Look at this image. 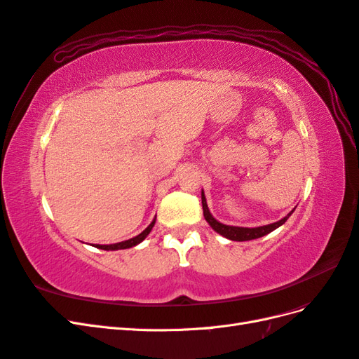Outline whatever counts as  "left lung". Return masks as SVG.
Instances as JSON below:
<instances>
[{"instance_id":"8db88e82","label":"left lung","mask_w":359,"mask_h":359,"mask_svg":"<svg viewBox=\"0 0 359 359\" xmlns=\"http://www.w3.org/2000/svg\"><path fill=\"white\" fill-rule=\"evenodd\" d=\"M202 208H203V217L205 220L208 222V224L212 227V229L217 232L223 235L224 238H227V240H232V241H250V240H256V238H260V236H265L268 235L269 232L276 231L277 227H280L281 224H285L286 220L290 217V214L293 211H290L286 217H283V219L276 222V223H271V224H266V226H259V227H240V226H227V224H223L220 222H217L212 214L208 210V205H206V199H205V194H203V190H202Z\"/></svg>"}]
</instances>
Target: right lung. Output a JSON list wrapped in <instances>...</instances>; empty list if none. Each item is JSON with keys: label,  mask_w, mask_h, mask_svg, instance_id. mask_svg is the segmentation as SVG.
Returning a JSON list of instances; mask_svg holds the SVG:
<instances>
[{"label": "right lung", "mask_w": 359, "mask_h": 359, "mask_svg": "<svg viewBox=\"0 0 359 359\" xmlns=\"http://www.w3.org/2000/svg\"><path fill=\"white\" fill-rule=\"evenodd\" d=\"M156 224V219L151 222V224L147 227V229L144 232H140L137 236L135 238H130V240H126V241H121V243H116V244H109V245H100V244H95L94 247L100 248V250H124V248H130V247H135L139 243H142L145 238L148 236V233L151 232V229H153Z\"/></svg>", "instance_id": "obj_1"}]
</instances>
